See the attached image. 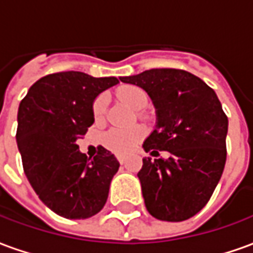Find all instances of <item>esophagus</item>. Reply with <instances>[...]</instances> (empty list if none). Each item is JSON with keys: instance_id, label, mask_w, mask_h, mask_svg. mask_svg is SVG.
<instances>
[{"instance_id": "1", "label": "esophagus", "mask_w": 253, "mask_h": 253, "mask_svg": "<svg viewBox=\"0 0 253 253\" xmlns=\"http://www.w3.org/2000/svg\"><path fill=\"white\" fill-rule=\"evenodd\" d=\"M116 159H118V161H119L121 164H125V163H126V156H123V154H118Z\"/></svg>"}]
</instances>
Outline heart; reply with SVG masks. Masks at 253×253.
<instances>
[{"instance_id": "b5f03b06", "label": "heart", "mask_w": 253, "mask_h": 253, "mask_svg": "<svg viewBox=\"0 0 253 253\" xmlns=\"http://www.w3.org/2000/svg\"><path fill=\"white\" fill-rule=\"evenodd\" d=\"M118 99L126 103L132 110L139 111L148 104V94L137 85H123L116 90ZM107 112V97L99 94L92 103V114L96 122H103ZM145 137V130L139 126L112 127L105 132L103 143L111 152L118 154H127L137 148L138 143Z\"/></svg>"}]
</instances>
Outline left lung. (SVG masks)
<instances>
[{"mask_svg": "<svg viewBox=\"0 0 253 253\" xmlns=\"http://www.w3.org/2000/svg\"><path fill=\"white\" fill-rule=\"evenodd\" d=\"M122 83L145 89L157 125L143 142L146 152H169V159H143L138 172L148 211L180 222L206 206L226 161L228 116L206 83L180 69H150Z\"/></svg>", "mask_w": 253, "mask_h": 253, "instance_id": "1", "label": "left lung"}]
</instances>
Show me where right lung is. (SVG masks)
I'll use <instances>...</instances> for the list:
<instances>
[{"mask_svg": "<svg viewBox=\"0 0 253 253\" xmlns=\"http://www.w3.org/2000/svg\"><path fill=\"white\" fill-rule=\"evenodd\" d=\"M116 77L61 72L38 80L21 100L16 141L23 168L41 201L67 219H85L104 207L119 169L107 149L86 157L77 139L93 125L92 103Z\"/></svg>", "mask_w": 253, "mask_h": 253, "instance_id": "right-lung-1", "label": "right lung"}]
</instances>
